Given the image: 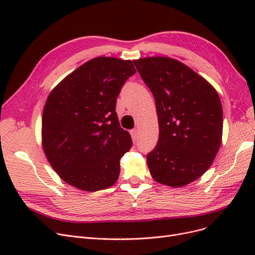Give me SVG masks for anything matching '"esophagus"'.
Segmentation results:
<instances>
[{
    "label": "esophagus",
    "instance_id": "esophagus-1",
    "mask_svg": "<svg viewBox=\"0 0 255 255\" xmlns=\"http://www.w3.org/2000/svg\"><path fill=\"white\" fill-rule=\"evenodd\" d=\"M130 135H132V139L134 142L137 141L138 139V130L137 129H133L132 132H130Z\"/></svg>",
    "mask_w": 255,
    "mask_h": 255
}]
</instances>
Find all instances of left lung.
I'll return each instance as SVG.
<instances>
[{
  "label": "left lung",
  "mask_w": 255,
  "mask_h": 255,
  "mask_svg": "<svg viewBox=\"0 0 255 255\" xmlns=\"http://www.w3.org/2000/svg\"><path fill=\"white\" fill-rule=\"evenodd\" d=\"M155 100L159 136L146 164L156 182L183 187L211 167L222 140L217 91L181 61L165 56L133 60Z\"/></svg>",
  "instance_id": "obj_1"
}]
</instances>
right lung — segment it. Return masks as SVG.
I'll return each mask as SVG.
<instances>
[{"label": "right lung", "instance_id": "add662e5", "mask_svg": "<svg viewBox=\"0 0 255 255\" xmlns=\"http://www.w3.org/2000/svg\"><path fill=\"white\" fill-rule=\"evenodd\" d=\"M136 72L130 60L100 56L68 74L45 101L41 143L61 180L84 191L106 189L117 182L120 159L132 138L121 128L116 101Z\"/></svg>", "mask_w": 255, "mask_h": 255}]
</instances>
